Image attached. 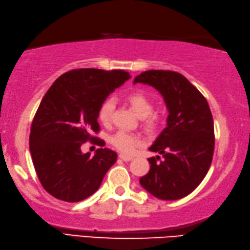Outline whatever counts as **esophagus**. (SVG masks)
<instances>
[{
	"label": "esophagus",
	"mask_w": 250,
	"mask_h": 250,
	"mask_svg": "<svg viewBox=\"0 0 250 250\" xmlns=\"http://www.w3.org/2000/svg\"><path fill=\"white\" fill-rule=\"evenodd\" d=\"M119 157H120L121 159H123L124 162H130V160L132 159V157H130V156H126V155H123V154H120V155H119Z\"/></svg>",
	"instance_id": "esophagus-1"
}]
</instances>
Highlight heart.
I'll use <instances>...</instances> for the list:
<instances>
[{
    "mask_svg": "<svg viewBox=\"0 0 250 250\" xmlns=\"http://www.w3.org/2000/svg\"><path fill=\"white\" fill-rule=\"evenodd\" d=\"M130 107L139 118H146L153 110V103L146 95L140 92H134L127 96ZM113 101L108 98L104 101L98 109V120L104 124L109 123L113 110ZM110 142L113 146L122 153L130 155L134 154L137 147L140 146V139L136 135L125 130H119L110 137Z\"/></svg>",
    "mask_w": 250,
    "mask_h": 250,
    "instance_id": "obj_1",
    "label": "heart"
}]
</instances>
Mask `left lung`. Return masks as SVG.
<instances>
[{
    "mask_svg": "<svg viewBox=\"0 0 250 250\" xmlns=\"http://www.w3.org/2000/svg\"><path fill=\"white\" fill-rule=\"evenodd\" d=\"M153 86L168 110L167 126L148 147L164 160L148 158L149 171L141 186L160 200L189 195L207 175L214 153V123L208 104L184 76L170 70H147L134 84Z\"/></svg>",
    "mask_w": 250,
    "mask_h": 250,
    "instance_id": "obj_1",
    "label": "left lung"
}]
</instances>
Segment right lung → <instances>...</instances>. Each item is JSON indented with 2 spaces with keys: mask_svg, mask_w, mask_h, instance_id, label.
Instances as JSON below:
<instances>
[{
  "mask_svg": "<svg viewBox=\"0 0 250 250\" xmlns=\"http://www.w3.org/2000/svg\"><path fill=\"white\" fill-rule=\"evenodd\" d=\"M123 70L81 68L63 74L42 97L33 120L30 152L42 187L60 200L79 202L92 196L118 158L109 148L94 156L81 146L103 140L91 135L99 130L98 109L114 88L130 79Z\"/></svg>",
  "mask_w": 250,
  "mask_h": 250,
  "instance_id": "right-lung-1",
  "label": "right lung"
}]
</instances>
